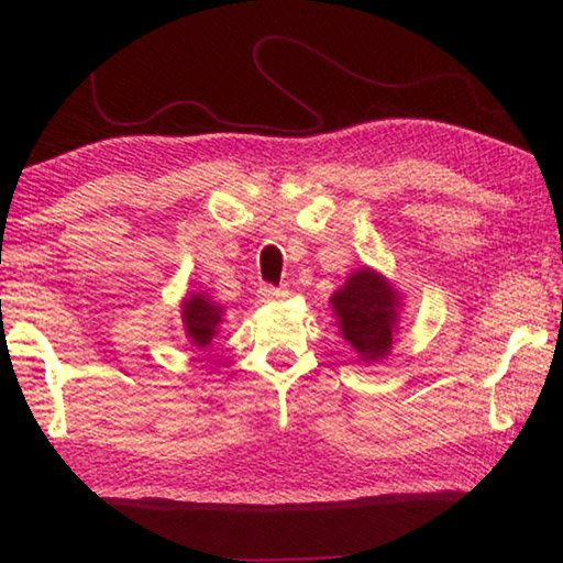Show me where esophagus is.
Returning a JSON list of instances; mask_svg holds the SVG:
<instances>
[{"label":"esophagus","mask_w":563,"mask_h":563,"mask_svg":"<svg viewBox=\"0 0 563 563\" xmlns=\"http://www.w3.org/2000/svg\"><path fill=\"white\" fill-rule=\"evenodd\" d=\"M258 295H261V300H283V298H288V288H273V285H263Z\"/></svg>","instance_id":"1"}]
</instances>
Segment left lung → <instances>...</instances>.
Segmentation results:
<instances>
[{
	"label": "left lung",
	"mask_w": 563,
	"mask_h": 563,
	"mask_svg": "<svg viewBox=\"0 0 563 563\" xmlns=\"http://www.w3.org/2000/svg\"><path fill=\"white\" fill-rule=\"evenodd\" d=\"M340 335L357 350L362 362L383 360L393 350L399 322V292L373 268L355 271L330 298Z\"/></svg>",
	"instance_id": "1"
}]
</instances>
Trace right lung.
I'll return each mask as SVG.
<instances>
[{
  "label": "right lung",
  "instance_id": "add662e5",
  "mask_svg": "<svg viewBox=\"0 0 563 563\" xmlns=\"http://www.w3.org/2000/svg\"><path fill=\"white\" fill-rule=\"evenodd\" d=\"M180 318H184V330L190 345L203 350L206 345H211L218 325L223 322V308L208 298L206 292L188 295L184 305H180Z\"/></svg>",
  "mask_w": 563,
  "mask_h": 563
}]
</instances>
